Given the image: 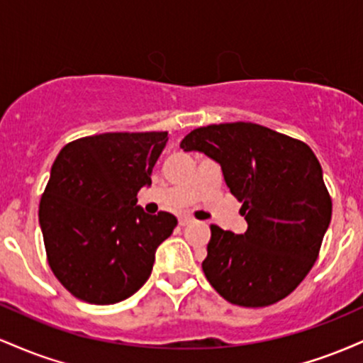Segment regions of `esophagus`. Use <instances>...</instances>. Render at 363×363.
<instances>
[{
  "label": "esophagus",
  "mask_w": 363,
  "mask_h": 363,
  "mask_svg": "<svg viewBox=\"0 0 363 363\" xmlns=\"http://www.w3.org/2000/svg\"><path fill=\"white\" fill-rule=\"evenodd\" d=\"M193 222H194V218H191V216H181V218H179V223H181L182 227H186V225H189Z\"/></svg>",
  "instance_id": "obj_1"
}]
</instances>
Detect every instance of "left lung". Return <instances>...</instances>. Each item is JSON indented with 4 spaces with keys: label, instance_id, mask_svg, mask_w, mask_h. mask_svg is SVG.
<instances>
[{
    "label": "left lung",
    "instance_id": "left-lung-1",
    "mask_svg": "<svg viewBox=\"0 0 363 363\" xmlns=\"http://www.w3.org/2000/svg\"><path fill=\"white\" fill-rule=\"evenodd\" d=\"M222 167L242 203L247 230L211 225L203 272L230 303L264 307L291 294L314 266L331 222V198L314 152L302 141L252 123L211 124L181 141Z\"/></svg>",
    "mask_w": 363,
    "mask_h": 363
}]
</instances>
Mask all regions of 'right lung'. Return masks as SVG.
<instances>
[{"instance_id":"right-lung-1","label":"right lung","mask_w":363,"mask_h":363,"mask_svg":"<svg viewBox=\"0 0 363 363\" xmlns=\"http://www.w3.org/2000/svg\"><path fill=\"white\" fill-rule=\"evenodd\" d=\"M165 131L104 133L68 143L54 160L39 223L52 273L74 297L107 306L136 294L177 218L148 215L138 191L167 145Z\"/></svg>"}]
</instances>
